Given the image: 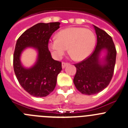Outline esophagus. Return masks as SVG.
<instances>
[{
    "instance_id": "34e87169",
    "label": "esophagus",
    "mask_w": 128,
    "mask_h": 128,
    "mask_svg": "<svg viewBox=\"0 0 128 128\" xmlns=\"http://www.w3.org/2000/svg\"><path fill=\"white\" fill-rule=\"evenodd\" d=\"M69 64V63H68V62H63L62 63V68L64 69V68H65L66 66H68Z\"/></svg>"
}]
</instances>
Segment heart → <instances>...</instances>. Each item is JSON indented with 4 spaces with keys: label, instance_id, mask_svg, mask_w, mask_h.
Segmentation results:
<instances>
[{
    "label": "heart",
    "instance_id": "heart-1",
    "mask_svg": "<svg viewBox=\"0 0 128 128\" xmlns=\"http://www.w3.org/2000/svg\"><path fill=\"white\" fill-rule=\"evenodd\" d=\"M96 43V36L90 30L83 27H68L58 32L56 39L48 44L54 58L59 59L69 48V53L76 60H82L89 56Z\"/></svg>",
    "mask_w": 128,
    "mask_h": 128
}]
</instances>
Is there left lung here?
<instances>
[{"label": "left lung", "mask_w": 128, "mask_h": 128, "mask_svg": "<svg viewBox=\"0 0 128 128\" xmlns=\"http://www.w3.org/2000/svg\"><path fill=\"white\" fill-rule=\"evenodd\" d=\"M93 26L97 35L95 50L86 59L74 64L76 73L74 84L79 91L86 95L98 94L109 85L116 63V50L112 38L104 30ZM104 51L106 55L101 58Z\"/></svg>", "instance_id": "obj_1"}]
</instances>
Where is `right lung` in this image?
Returning a JSON list of instances; mask_svg holds the SVG:
<instances>
[{"mask_svg": "<svg viewBox=\"0 0 128 128\" xmlns=\"http://www.w3.org/2000/svg\"><path fill=\"white\" fill-rule=\"evenodd\" d=\"M59 25V22L37 24L25 31L16 42L13 59L15 74L24 89L35 97H46L53 91L62 70L61 62L52 59L48 49L49 39ZM28 47L38 52L36 62L29 68H25L20 60L22 52Z\"/></svg>", "mask_w": 128, "mask_h": 128, "instance_id": "add662e5", "label": "right lung"}]
</instances>
